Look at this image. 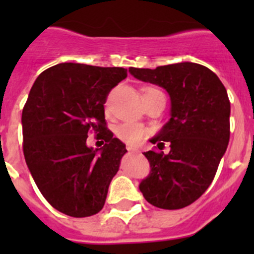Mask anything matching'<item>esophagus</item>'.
Instances as JSON below:
<instances>
[{"label":"esophagus","mask_w":254,"mask_h":254,"mask_svg":"<svg viewBox=\"0 0 254 254\" xmlns=\"http://www.w3.org/2000/svg\"><path fill=\"white\" fill-rule=\"evenodd\" d=\"M127 151H136V147H135V146H132V145H130V143H127Z\"/></svg>","instance_id":"obj_1"}]
</instances>
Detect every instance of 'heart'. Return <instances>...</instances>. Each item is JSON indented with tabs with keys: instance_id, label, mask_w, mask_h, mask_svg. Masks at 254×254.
Masks as SVG:
<instances>
[{
	"instance_id": "obj_1",
	"label": "heart",
	"mask_w": 254,
	"mask_h": 254,
	"mask_svg": "<svg viewBox=\"0 0 254 254\" xmlns=\"http://www.w3.org/2000/svg\"><path fill=\"white\" fill-rule=\"evenodd\" d=\"M160 92L161 91H158L157 88L148 87V88H145V91H143V96H150V94L160 93ZM117 134L124 141L136 143L145 136L146 131L145 127L142 125L137 124V123H124V124L118 127Z\"/></svg>"
}]
</instances>
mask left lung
I'll list each match as a JSON object with an SVG mask.
<instances>
[{"label":"left lung","instance_id":"obj_1","mask_svg":"<svg viewBox=\"0 0 254 254\" xmlns=\"http://www.w3.org/2000/svg\"><path fill=\"white\" fill-rule=\"evenodd\" d=\"M135 78L157 84L171 98V118L155 137L160 150L143 152L150 175L139 188L143 198L160 209L190 205L209 188L230 140L227 92L211 70L194 63L151 68L130 67Z\"/></svg>","mask_w":254,"mask_h":254}]
</instances>
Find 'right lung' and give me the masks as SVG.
Here are the masks:
<instances>
[{
	"instance_id": "obj_1",
	"label": "right lung",
	"mask_w": 254,
	"mask_h": 254,
	"mask_svg": "<svg viewBox=\"0 0 254 254\" xmlns=\"http://www.w3.org/2000/svg\"><path fill=\"white\" fill-rule=\"evenodd\" d=\"M127 68L58 64L35 79L22 112L23 152L40 193L63 214L92 216L106 203L109 184L127 152L106 127L107 96ZM94 129L106 143L86 146Z\"/></svg>"
}]
</instances>
